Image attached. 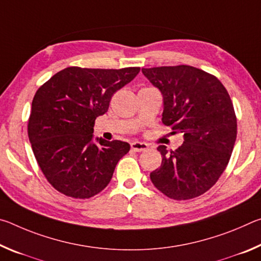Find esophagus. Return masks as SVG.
Returning a JSON list of instances; mask_svg holds the SVG:
<instances>
[{
  "label": "esophagus",
  "instance_id": "34e87169",
  "mask_svg": "<svg viewBox=\"0 0 261 261\" xmlns=\"http://www.w3.org/2000/svg\"><path fill=\"white\" fill-rule=\"evenodd\" d=\"M131 148L136 152H143L148 148V145L146 143H141V141H134L131 143Z\"/></svg>",
  "mask_w": 261,
  "mask_h": 261
}]
</instances>
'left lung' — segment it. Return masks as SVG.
I'll use <instances>...</instances> for the list:
<instances>
[{
	"instance_id": "1",
	"label": "left lung",
	"mask_w": 261,
	"mask_h": 261,
	"mask_svg": "<svg viewBox=\"0 0 261 261\" xmlns=\"http://www.w3.org/2000/svg\"><path fill=\"white\" fill-rule=\"evenodd\" d=\"M163 99L162 122L183 134L175 151L160 145V168L149 177L175 200L205 193L218 182L230 159L237 135L233 106L218 78L190 65L141 69Z\"/></svg>"
}]
</instances>
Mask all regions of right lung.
Returning a JSON list of instances; mask_svg holds the SVG:
<instances>
[{
  "label": "right lung",
  "mask_w": 261,
  "mask_h": 261,
  "mask_svg": "<svg viewBox=\"0 0 261 261\" xmlns=\"http://www.w3.org/2000/svg\"><path fill=\"white\" fill-rule=\"evenodd\" d=\"M139 70L70 67L37 91L29 139L39 167L57 191L85 199L107 187L130 145L94 139V122L107 113L115 92L130 83Z\"/></svg>",
  "instance_id": "1"
}]
</instances>
